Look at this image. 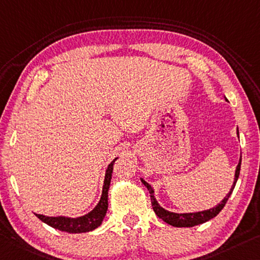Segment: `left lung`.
<instances>
[{
    "mask_svg": "<svg viewBox=\"0 0 260 260\" xmlns=\"http://www.w3.org/2000/svg\"><path fill=\"white\" fill-rule=\"evenodd\" d=\"M237 135H238V128H237ZM241 162H242V157L240 158V163L237 164L236 167V171H235V179L233 183V186L230 188V191L228 194L224 197V199L221 201V203L213 207L211 209H207V211H201V212H194V213H174V212H169L167 209H164L163 207H160L159 204L156 200V198L154 196V188H152L149 184H148L145 179L141 178V182L143 185L148 188V191L150 193V200H151V206L152 209L156 215H157L159 219H162L164 222H167L168 224L174 225V226H178V228H182V226H194L198 224L205 223V222L209 221L213 217H215L217 214H219L222 208L224 207V205L226 201H228L230 194L233 193V189L235 188V185H236V182L238 179V176H240V170H241Z\"/></svg>",
    "mask_w": 260,
    "mask_h": 260,
    "instance_id": "obj_1",
    "label": "left lung"
}]
</instances>
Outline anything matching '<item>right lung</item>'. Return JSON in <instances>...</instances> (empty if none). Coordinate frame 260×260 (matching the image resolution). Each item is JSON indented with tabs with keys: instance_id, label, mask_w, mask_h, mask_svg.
Returning <instances> with one entry per match:
<instances>
[{
	"instance_id": "add662e5",
	"label": "right lung",
	"mask_w": 260,
	"mask_h": 260,
	"mask_svg": "<svg viewBox=\"0 0 260 260\" xmlns=\"http://www.w3.org/2000/svg\"><path fill=\"white\" fill-rule=\"evenodd\" d=\"M117 158H114L112 162L109 164L108 169L105 172V179L104 185H103V191L100 203L96 205L91 212L85 214L83 216L80 217H66V216H45L41 214H36V216L41 220L44 223L51 225L52 228H55L61 232L71 233V234H81V233H88L98 228L102 224L103 220L106 215V211H108L109 203V188L111 184V178H112V171H113V164Z\"/></svg>"
}]
</instances>
